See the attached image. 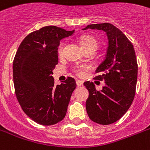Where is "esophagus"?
Returning <instances> with one entry per match:
<instances>
[{
  "instance_id": "34e87169",
  "label": "esophagus",
  "mask_w": 150,
  "mask_h": 150,
  "mask_svg": "<svg viewBox=\"0 0 150 150\" xmlns=\"http://www.w3.org/2000/svg\"><path fill=\"white\" fill-rule=\"evenodd\" d=\"M76 85H77V86H82L83 85V82L80 81V80H76Z\"/></svg>"
}]
</instances>
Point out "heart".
I'll return each instance as SVG.
<instances>
[{"label":"heart","mask_w":150,"mask_h":150,"mask_svg":"<svg viewBox=\"0 0 150 150\" xmlns=\"http://www.w3.org/2000/svg\"><path fill=\"white\" fill-rule=\"evenodd\" d=\"M79 43L81 47L83 50H85V49H93V50H96V49L98 47V41L96 40L95 38L89 36H82L81 40H80ZM64 47V43L61 42L59 44L58 47H57V53H58L59 55H61L62 54ZM84 69V67H78V68H75L74 71H75V73H77V75H83Z\"/></svg>","instance_id":"b5f03b06"}]
</instances>
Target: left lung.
<instances>
[{
	"instance_id": "left-lung-1",
	"label": "left lung",
	"mask_w": 150,
	"mask_h": 150,
	"mask_svg": "<svg viewBox=\"0 0 150 150\" xmlns=\"http://www.w3.org/2000/svg\"><path fill=\"white\" fill-rule=\"evenodd\" d=\"M88 29L104 31L108 47L104 60L95 71L99 75L95 78L104 81V86L97 91L93 82H84L89 91L86 111L94 122L110 125L125 114L135 97L138 75L135 49L125 35L112 24H92L82 29Z\"/></svg>"
}]
</instances>
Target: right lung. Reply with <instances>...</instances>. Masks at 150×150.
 I'll use <instances>...</instances> for the list:
<instances>
[{
  "instance_id": "obj_1",
  "label": "right lung",
  "mask_w": 150,
  "mask_h": 150,
  "mask_svg": "<svg viewBox=\"0 0 150 150\" xmlns=\"http://www.w3.org/2000/svg\"><path fill=\"white\" fill-rule=\"evenodd\" d=\"M67 31L50 25L29 34L22 40L13 61L15 95L23 111L36 123L52 125L62 121L76 82L68 77L54 85L52 74L58 63V47Z\"/></svg>"
}]
</instances>
